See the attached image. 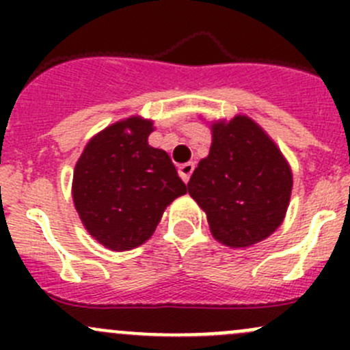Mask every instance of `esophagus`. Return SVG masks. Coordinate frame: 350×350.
Segmentation results:
<instances>
[{"mask_svg": "<svg viewBox=\"0 0 350 350\" xmlns=\"http://www.w3.org/2000/svg\"><path fill=\"white\" fill-rule=\"evenodd\" d=\"M193 171H195V164H193V162H186V164L179 165V176H181V179L185 183L189 181Z\"/></svg>", "mask_w": 350, "mask_h": 350, "instance_id": "34e87169", "label": "esophagus"}]
</instances>
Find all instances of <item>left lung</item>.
<instances>
[{
  "label": "left lung",
  "instance_id": "1",
  "mask_svg": "<svg viewBox=\"0 0 350 350\" xmlns=\"http://www.w3.org/2000/svg\"><path fill=\"white\" fill-rule=\"evenodd\" d=\"M210 152L188 183L215 241L243 249L269 237L286 217L293 172L280 147L247 115L215 120Z\"/></svg>",
  "mask_w": 350,
  "mask_h": 350
}]
</instances>
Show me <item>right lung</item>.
<instances>
[{
    "instance_id": "1",
    "label": "right lung",
    "mask_w": 350,
    "mask_h": 350,
    "mask_svg": "<svg viewBox=\"0 0 350 350\" xmlns=\"http://www.w3.org/2000/svg\"><path fill=\"white\" fill-rule=\"evenodd\" d=\"M152 132V120H120L86 144L74 167L77 215L91 237L115 252L149 241L165 208L188 193L167 152L149 146Z\"/></svg>"
}]
</instances>
